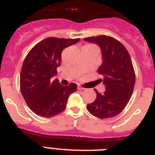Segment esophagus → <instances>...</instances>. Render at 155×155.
Instances as JSON below:
<instances>
[{"label":"esophagus","mask_w":155,"mask_h":155,"mask_svg":"<svg viewBox=\"0 0 155 155\" xmlns=\"http://www.w3.org/2000/svg\"><path fill=\"white\" fill-rule=\"evenodd\" d=\"M78 90H84V88L83 87H81V85H78Z\"/></svg>","instance_id":"34e87169"}]
</instances>
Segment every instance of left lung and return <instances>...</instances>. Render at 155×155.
I'll use <instances>...</instances> for the list:
<instances>
[{"instance_id": "1", "label": "left lung", "mask_w": 155, "mask_h": 155, "mask_svg": "<svg viewBox=\"0 0 155 155\" xmlns=\"http://www.w3.org/2000/svg\"><path fill=\"white\" fill-rule=\"evenodd\" d=\"M98 45L102 51V64L98 69L100 81L105 85L103 94L96 92V98L87 105L90 113L99 119L112 118L124 110L132 95L135 73L130 54L125 46L107 35L84 38Z\"/></svg>"}]
</instances>
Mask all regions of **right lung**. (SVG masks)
<instances>
[{"mask_svg": "<svg viewBox=\"0 0 155 155\" xmlns=\"http://www.w3.org/2000/svg\"><path fill=\"white\" fill-rule=\"evenodd\" d=\"M79 40L50 37L37 43L25 59L20 75L21 92L29 109L38 116L50 118L61 113L70 94L76 91V84L61 85L53 77L61 64L63 50Z\"/></svg>", "mask_w": 155, "mask_h": 155, "instance_id": "obj_1", "label": "right lung"}]
</instances>
